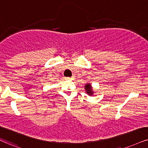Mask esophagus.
I'll use <instances>...</instances> for the list:
<instances>
[{
    "label": "esophagus",
    "instance_id": "esophagus-1",
    "mask_svg": "<svg viewBox=\"0 0 148 148\" xmlns=\"http://www.w3.org/2000/svg\"><path fill=\"white\" fill-rule=\"evenodd\" d=\"M65 79L66 80H72V79H74V77H66L65 78Z\"/></svg>",
    "mask_w": 148,
    "mask_h": 148
}]
</instances>
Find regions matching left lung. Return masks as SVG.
Instances as JSON below:
<instances>
[{"mask_svg":"<svg viewBox=\"0 0 148 148\" xmlns=\"http://www.w3.org/2000/svg\"><path fill=\"white\" fill-rule=\"evenodd\" d=\"M85 90L87 91V93H88L89 95H92L93 94V91H92V89H91V85L90 84H87L86 86L85 87Z\"/></svg>","mask_w":148,"mask_h":148,"instance_id":"8db88e82","label":"left lung"}]
</instances>
